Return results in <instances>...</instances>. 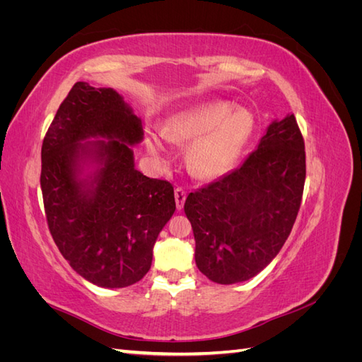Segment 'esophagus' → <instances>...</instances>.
<instances>
[{"instance_id":"esophagus-1","label":"esophagus","mask_w":362,"mask_h":362,"mask_svg":"<svg viewBox=\"0 0 362 362\" xmlns=\"http://www.w3.org/2000/svg\"><path fill=\"white\" fill-rule=\"evenodd\" d=\"M175 202H177L178 210H182L184 202H185V192L181 187L175 189Z\"/></svg>"}]
</instances>
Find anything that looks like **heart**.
<instances>
[{
	"instance_id": "heart-1",
	"label": "heart",
	"mask_w": 362,
	"mask_h": 362,
	"mask_svg": "<svg viewBox=\"0 0 362 362\" xmlns=\"http://www.w3.org/2000/svg\"><path fill=\"white\" fill-rule=\"evenodd\" d=\"M255 128V117L231 101L196 104L173 113L164 127L146 133V148L156 156L166 152L168 141L189 144L187 169L198 180H217L231 170Z\"/></svg>"
}]
</instances>
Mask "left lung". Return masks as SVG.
Listing matches in <instances>:
<instances>
[{
  "label": "left lung",
  "mask_w": 362,
  "mask_h": 362,
  "mask_svg": "<svg viewBox=\"0 0 362 362\" xmlns=\"http://www.w3.org/2000/svg\"><path fill=\"white\" fill-rule=\"evenodd\" d=\"M305 173L303 137L287 115L273 120L235 170L187 196L194 261L208 279L229 286L270 264L291 233Z\"/></svg>",
  "instance_id": "left-lung-1"
}]
</instances>
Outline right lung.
Listing matches in <instances>:
<instances>
[{
	"instance_id": "obj_1",
	"label": "right lung",
	"mask_w": 362,
	"mask_h": 362,
	"mask_svg": "<svg viewBox=\"0 0 362 362\" xmlns=\"http://www.w3.org/2000/svg\"><path fill=\"white\" fill-rule=\"evenodd\" d=\"M141 119L112 87L75 83L42 145L49 233L71 267L98 287L144 278L175 213L173 187L136 169Z\"/></svg>"
}]
</instances>
